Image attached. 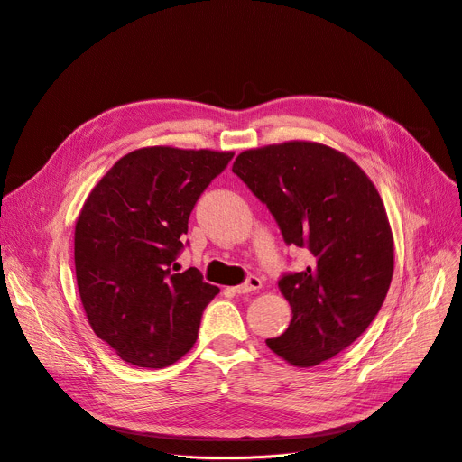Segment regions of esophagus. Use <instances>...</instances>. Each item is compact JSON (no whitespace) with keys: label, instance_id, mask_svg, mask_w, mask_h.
Returning a JSON list of instances; mask_svg holds the SVG:
<instances>
[{"label":"esophagus","instance_id":"34e87169","mask_svg":"<svg viewBox=\"0 0 462 462\" xmlns=\"http://www.w3.org/2000/svg\"><path fill=\"white\" fill-rule=\"evenodd\" d=\"M260 287H262V280L258 276H248L241 285L234 287V292H237V295H245V292L258 291Z\"/></svg>","mask_w":462,"mask_h":462}]
</instances>
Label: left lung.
Returning <instances> with one entry per match:
<instances>
[{"mask_svg": "<svg viewBox=\"0 0 462 462\" xmlns=\"http://www.w3.org/2000/svg\"><path fill=\"white\" fill-rule=\"evenodd\" d=\"M232 171L269 208L285 245L311 254L302 273L278 280L292 319L267 346L297 366L341 354L382 310L393 280L380 193L356 162L311 142L245 151Z\"/></svg>", "mask_w": 462, "mask_h": 462, "instance_id": "8db88e82", "label": "left lung"}]
</instances>
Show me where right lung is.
<instances>
[{"mask_svg":"<svg viewBox=\"0 0 462 462\" xmlns=\"http://www.w3.org/2000/svg\"><path fill=\"white\" fill-rule=\"evenodd\" d=\"M232 152L145 147L92 189L75 226L79 295L99 339L131 365L163 368L197 341L219 287L177 273L193 208Z\"/></svg>","mask_w":462,"mask_h":462,"instance_id":"right-lung-1","label":"right lung"}]
</instances>
